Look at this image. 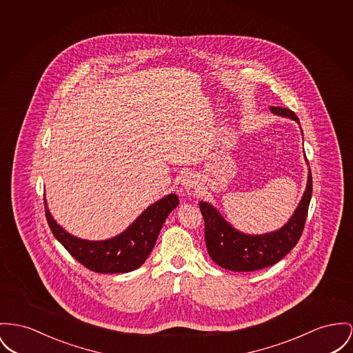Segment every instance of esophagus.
Listing matches in <instances>:
<instances>
[{
  "label": "esophagus",
  "mask_w": 353,
  "mask_h": 353,
  "mask_svg": "<svg viewBox=\"0 0 353 353\" xmlns=\"http://www.w3.org/2000/svg\"><path fill=\"white\" fill-rule=\"evenodd\" d=\"M195 183H196V175H195V174H192V172H185V174L182 175V178H181V186H182V188H183L185 191L191 190V188L195 186Z\"/></svg>",
  "instance_id": "34e87169"
}]
</instances>
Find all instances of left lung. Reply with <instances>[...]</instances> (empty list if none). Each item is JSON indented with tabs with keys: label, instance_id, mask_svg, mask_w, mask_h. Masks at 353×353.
<instances>
[{
	"label": "left lung",
	"instance_id": "1",
	"mask_svg": "<svg viewBox=\"0 0 353 353\" xmlns=\"http://www.w3.org/2000/svg\"><path fill=\"white\" fill-rule=\"evenodd\" d=\"M270 111L277 117L292 119L300 124L296 114L288 108L270 107ZM305 161L309 165L306 157ZM310 198L312 172L307 167L305 191L299 206L282 228L265 234L239 232L212 203L199 201L209 256L216 265L232 272H254L277 263L297 245L303 234Z\"/></svg>",
	"mask_w": 353,
	"mask_h": 353
}]
</instances>
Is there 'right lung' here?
<instances>
[{"label": "right lung", "instance_id": "right-lung-1", "mask_svg": "<svg viewBox=\"0 0 353 353\" xmlns=\"http://www.w3.org/2000/svg\"><path fill=\"white\" fill-rule=\"evenodd\" d=\"M48 225L54 238L72 257L96 273H128L145 262L152 252L165 218L179 205L176 194L171 192L150 205L120 234L108 239L90 241L68 233L48 209L44 198Z\"/></svg>", "mask_w": 353, "mask_h": 353}]
</instances>
